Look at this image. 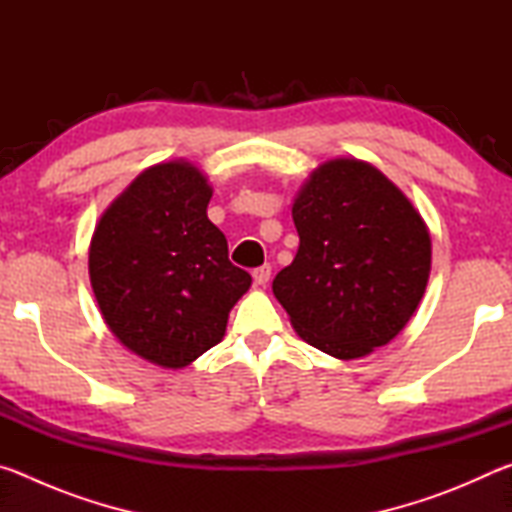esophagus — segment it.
<instances>
[{
	"mask_svg": "<svg viewBox=\"0 0 512 512\" xmlns=\"http://www.w3.org/2000/svg\"><path fill=\"white\" fill-rule=\"evenodd\" d=\"M253 280H255L257 287H266V282L271 280V266L264 264V266L255 268V271H253Z\"/></svg>",
	"mask_w": 512,
	"mask_h": 512,
	"instance_id": "34e87169",
	"label": "esophagus"
}]
</instances>
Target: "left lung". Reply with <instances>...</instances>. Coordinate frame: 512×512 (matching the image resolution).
Returning a JSON list of instances; mask_svg holds the SVG:
<instances>
[{
  "label": "left lung",
  "mask_w": 512,
  "mask_h": 512,
  "mask_svg": "<svg viewBox=\"0 0 512 512\" xmlns=\"http://www.w3.org/2000/svg\"><path fill=\"white\" fill-rule=\"evenodd\" d=\"M300 246L273 280L300 339L336 359L393 341L427 289L431 237L420 212L384 173L336 158L293 201Z\"/></svg>",
  "instance_id": "1"
}]
</instances>
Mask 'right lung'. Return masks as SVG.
Masks as SVG:
<instances>
[{
    "label": "right lung",
    "mask_w": 512,
    "mask_h": 512,
    "mask_svg": "<svg viewBox=\"0 0 512 512\" xmlns=\"http://www.w3.org/2000/svg\"><path fill=\"white\" fill-rule=\"evenodd\" d=\"M212 187L192 162L142 171L94 228L90 282L101 316L128 350L185 368L221 343L250 277L207 219Z\"/></svg>",
    "instance_id": "add662e5"
}]
</instances>
